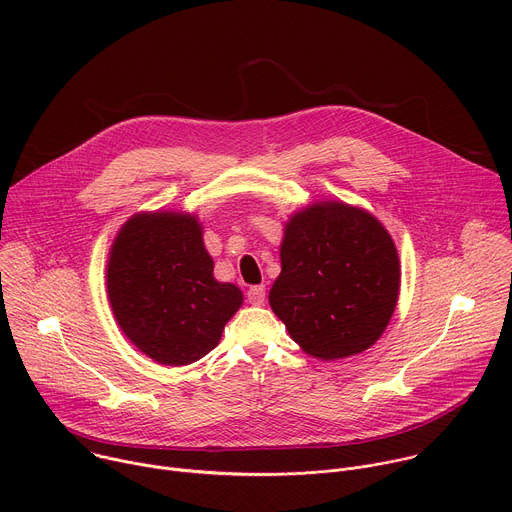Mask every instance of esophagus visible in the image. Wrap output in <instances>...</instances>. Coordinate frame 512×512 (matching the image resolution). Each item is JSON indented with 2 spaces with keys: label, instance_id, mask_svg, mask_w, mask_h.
<instances>
[{
  "label": "esophagus",
  "instance_id": "1",
  "mask_svg": "<svg viewBox=\"0 0 512 512\" xmlns=\"http://www.w3.org/2000/svg\"><path fill=\"white\" fill-rule=\"evenodd\" d=\"M247 300L253 306H263L265 304V285H251L247 291Z\"/></svg>",
  "mask_w": 512,
  "mask_h": 512
}]
</instances>
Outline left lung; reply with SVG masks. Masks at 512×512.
Wrapping results in <instances>:
<instances>
[{
    "instance_id": "1",
    "label": "left lung",
    "mask_w": 512,
    "mask_h": 512,
    "mask_svg": "<svg viewBox=\"0 0 512 512\" xmlns=\"http://www.w3.org/2000/svg\"><path fill=\"white\" fill-rule=\"evenodd\" d=\"M269 306L291 340L338 360L371 348L397 308L401 265L389 231L364 208L318 200L294 212Z\"/></svg>"
}]
</instances>
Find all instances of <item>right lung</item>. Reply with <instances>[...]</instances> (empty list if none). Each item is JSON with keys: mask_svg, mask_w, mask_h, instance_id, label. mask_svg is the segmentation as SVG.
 Returning a JSON list of instances; mask_svg holds the SVG:
<instances>
[{"mask_svg": "<svg viewBox=\"0 0 512 512\" xmlns=\"http://www.w3.org/2000/svg\"><path fill=\"white\" fill-rule=\"evenodd\" d=\"M212 269L196 214L154 210L127 218L107 259V296L125 338L166 367L208 354L243 306V291L216 281Z\"/></svg>", "mask_w": 512, "mask_h": 512, "instance_id": "1", "label": "right lung"}]
</instances>
